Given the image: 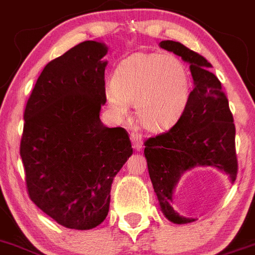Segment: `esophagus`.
I'll list each match as a JSON object with an SVG mask.
<instances>
[{
  "instance_id": "obj_1",
  "label": "esophagus",
  "mask_w": 255,
  "mask_h": 255,
  "mask_svg": "<svg viewBox=\"0 0 255 255\" xmlns=\"http://www.w3.org/2000/svg\"><path fill=\"white\" fill-rule=\"evenodd\" d=\"M130 141H132V146L136 150H141L142 148V138L139 136L138 133H134L132 132L130 133Z\"/></svg>"
}]
</instances>
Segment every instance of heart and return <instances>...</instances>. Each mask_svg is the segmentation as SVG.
Returning a JSON list of instances; mask_svg holds the SVG:
<instances>
[{
  "mask_svg": "<svg viewBox=\"0 0 255 255\" xmlns=\"http://www.w3.org/2000/svg\"><path fill=\"white\" fill-rule=\"evenodd\" d=\"M190 95L187 67L173 54L134 53L116 68L107 99L118 117L136 105L139 123L150 130L175 125Z\"/></svg>",
  "mask_w": 255,
  "mask_h": 255,
  "instance_id": "obj_1",
  "label": "heart"
}]
</instances>
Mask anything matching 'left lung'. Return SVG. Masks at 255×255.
Masks as SVG:
<instances>
[{
	"label": "left lung",
	"mask_w": 255,
	"mask_h": 255,
	"mask_svg": "<svg viewBox=\"0 0 255 255\" xmlns=\"http://www.w3.org/2000/svg\"><path fill=\"white\" fill-rule=\"evenodd\" d=\"M159 45L189 63L194 85L178 122L144 141V156L164 215L174 224H189L196 220L179 216L173 208L176 183L194 166L217 167L235 182V125L221 82L210 72V62L179 42L162 40Z\"/></svg>",
	"instance_id": "8db88e82"
}]
</instances>
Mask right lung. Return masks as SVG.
Masks as SVG:
<instances>
[{"instance_id":"add662e5","label":"right lung","mask_w":255,"mask_h":255,"mask_svg":"<svg viewBox=\"0 0 255 255\" xmlns=\"http://www.w3.org/2000/svg\"><path fill=\"white\" fill-rule=\"evenodd\" d=\"M107 52L86 40L50 61L25 107L20 156L27 194L68 229L104 221L113 178L133 151L125 128L100 121Z\"/></svg>"}]
</instances>
